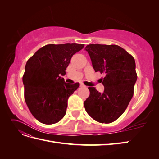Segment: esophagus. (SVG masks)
Segmentation results:
<instances>
[{"instance_id": "34e87169", "label": "esophagus", "mask_w": 159, "mask_h": 159, "mask_svg": "<svg viewBox=\"0 0 159 159\" xmlns=\"http://www.w3.org/2000/svg\"><path fill=\"white\" fill-rule=\"evenodd\" d=\"M80 87H81V88H87L84 84H80Z\"/></svg>"}]
</instances>
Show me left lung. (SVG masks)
Instances as JSON below:
<instances>
[{
  "instance_id": "obj_1",
  "label": "left lung",
  "mask_w": 159,
  "mask_h": 159,
  "mask_svg": "<svg viewBox=\"0 0 159 159\" xmlns=\"http://www.w3.org/2000/svg\"><path fill=\"white\" fill-rule=\"evenodd\" d=\"M88 52L95 71L105 74L103 93L89 87L84 107L91 117L102 123L117 120L127 109L134 93L137 75L134 57L117 45L89 44Z\"/></svg>"
}]
</instances>
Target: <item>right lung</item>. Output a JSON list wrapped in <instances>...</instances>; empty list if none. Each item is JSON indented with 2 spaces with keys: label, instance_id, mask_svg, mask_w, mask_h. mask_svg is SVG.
Here are the masks:
<instances>
[{
  "label": "right lung",
  "instance_id": "right-lung-1",
  "mask_svg": "<svg viewBox=\"0 0 159 159\" xmlns=\"http://www.w3.org/2000/svg\"><path fill=\"white\" fill-rule=\"evenodd\" d=\"M84 44H48L38 50L26 62L22 81L25 99L38 121L46 125L59 122L64 117L68 99L80 84L66 83V74L72 56Z\"/></svg>",
  "mask_w": 159,
  "mask_h": 159
}]
</instances>
